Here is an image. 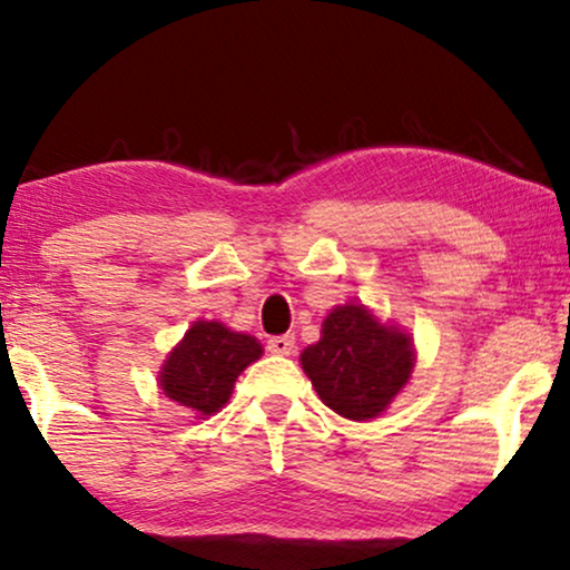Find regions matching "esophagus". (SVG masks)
<instances>
[{
    "label": "esophagus",
    "mask_w": 570,
    "mask_h": 570,
    "mask_svg": "<svg viewBox=\"0 0 570 570\" xmlns=\"http://www.w3.org/2000/svg\"><path fill=\"white\" fill-rule=\"evenodd\" d=\"M293 347H295L293 334H279V337L267 340V350L272 355H291Z\"/></svg>",
    "instance_id": "1"
}]
</instances>
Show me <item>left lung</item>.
Segmentation results:
<instances>
[{"label":"left lung","mask_w":570,"mask_h":570,"mask_svg":"<svg viewBox=\"0 0 570 570\" xmlns=\"http://www.w3.org/2000/svg\"><path fill=\"white\" fill-rule=\"evenodd\" d=\"M301 363L326 407L371 420L407 384L415 353L407 334L381 326L363 306H340L326 316L322 340L303 350Z\"/></svg>","instance_id":"obj_1"}]
</instances>
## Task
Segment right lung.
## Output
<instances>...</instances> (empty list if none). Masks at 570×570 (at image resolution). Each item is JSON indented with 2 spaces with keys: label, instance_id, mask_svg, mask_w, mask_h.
Wrapping results in <instances>:
<instances>
[{
  "label": "right lung",
  "instance_id": "add662e5",
  "mask_svg": "<svg viewBox=\"0 0 570 570\" xmlns=\"http://www.w3.org/2000/svg\"><path fill=\"white\" fill-rule=\"evenodd\" d=\"M259 355L262 345L248 334L217 322H197L163 365L160 386L184 407L213 415L228 402L240 371Z\"/></svg>",
  "mask_w": 570,
  "mask_h": 570
}]
</instances>
